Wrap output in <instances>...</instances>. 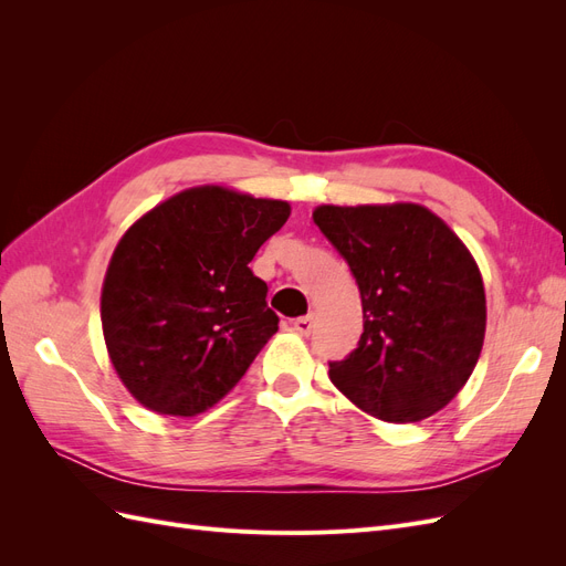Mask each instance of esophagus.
<instances>
[{
	"label": "esophagus",
	"mask_w": 566,
	"mask_h": 566,
	"mask_svg": "<svg viewBox=\"0 0 566 566\" xmlns=\"http://www.w3.org/2000/svg\"><path fill=\"white\" fill-rule=\"evenodd\" d=\"M312 323H314L312 316H300V318L293 321V328H295L300 335H310V333H312Z\"/></svg>",
	"instance_id": "34e87169"
}]
</instances>
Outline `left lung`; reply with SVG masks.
Instances as JSON below:
<instances>
[{"instance_id":"left-lung-1","label":"left lung","mask_w":566,"mask_h":566,"mask_svg":"<svg viewBox=\"0 0 566 566\" xmlns=\"http://www.w3.org/2000/svg\"><path fill=\"white\" fill-rule=\"evenodd\" d=\"M314 221L349 264L364 333L331 380L373 418L418 422L462 389L482 354L486 295L470 250L416 202L321 205Z\"/></svg>"}]
</instances>
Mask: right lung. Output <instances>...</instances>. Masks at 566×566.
<instances>
[{"mask_svg":"<svg viewBox=\"0 0 566 566\" xmlns=\"http://www.w3.org/2000/svg\"><path fill=\"white\" fill-rule=\"evenodd\" d=\"M290 217L285 200L188 188L127 229L101 290L108 356L132 397L191 418L243 378L279 331L248 266Z\"/></svg>","mask_w":566,"mask_h":566,"instance_id":"right-lung-1","label":"right lung"}]
</instances>
